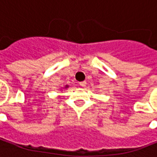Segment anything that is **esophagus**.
Instances as JSON below:
<instances>
[{"mask_svg":"<svg viewBox=\"0 0 157 157\" xmlns=\"http://www.w3.org/2000/svg\"><path fill=\"white\" fill-rule=\"evenodd\" d=\"M79 86H82V87H85V86H86V81H82V82H80V83H79Z\"/></svg>","mask_w":157,"mask_h":157,"instance_id":"obj_1","label":"esophagus"}]
</instances>
